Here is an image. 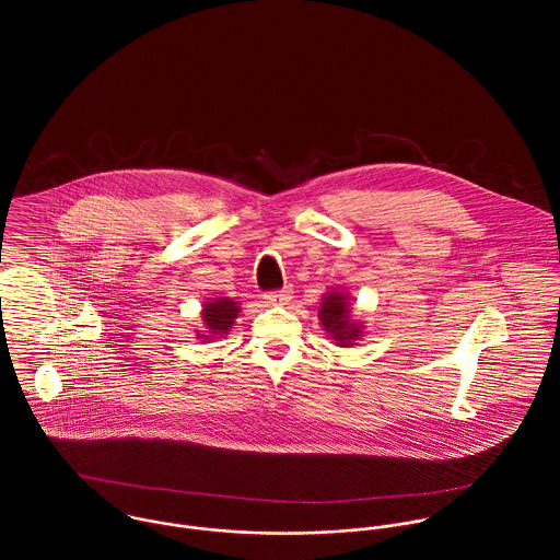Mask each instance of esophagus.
<instances>
[{"mask_svg":"<svg viewBox=\"0 0 560 560\" xmlns=\"http://www.w3.org/2000/svg\"><path fill=\"white\" fill-rule=\"evenodd\" d=\"M291 298H293V295H291V289L287 287V289H282V291L265 293V295H262V302H265L267 306H282V304H287Z\"/></svg>","mask_w":560,"mask_h":560,"instance_id":"obj_1","label":"esophagus"}]
</instances>
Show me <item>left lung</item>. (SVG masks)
<instances>
[{"instance_id": "obj_1", "label": "left lung", "mask_w": 560, "mask_h": 560, "mask_svg": "<svg viewBox=\"0 0 560 560\" xmlns=\"http://www.w3.org/2000/svg\"><path fill=\"white\" fill-rule=\"evenodd\" d=\"M319 320L323 329L336 340L338 347L355 345V340L364 334L362 323L351 319L349 295L342 291H329L320 300Z\"/></svg>"}]
</instances>
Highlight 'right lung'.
I'll return each mask as SVG.
<instances>
[{"label": "right lung", "mask_w": 560, "mask_h": 560, "mask_svg": "<svg viewBox=\"0 0 560 560\" xmlns=\"http://www.w3.org/2000/svg\"><path fill=\"white\" fill-rule=\"evenodd\" d=\"M237 315H240V306L231 298L209 300L202 308L205 331H198V338L211 342L213 338H220V336L229 334V329L233 327Z\"/></svg>", "instance_id": "add662e5"}]
</instances>
